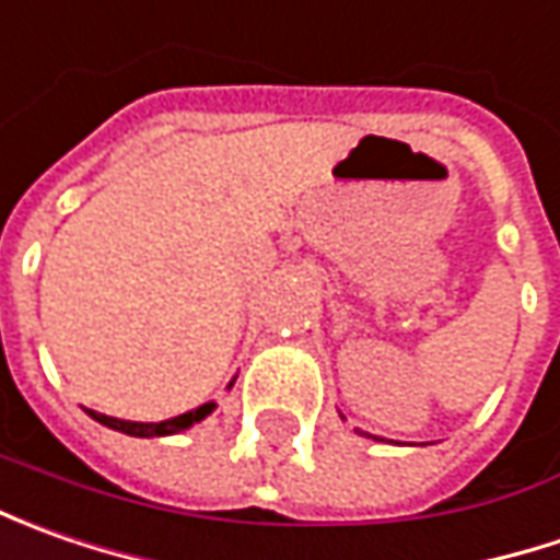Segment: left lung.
<instances>
[{
  "label": "left lung",
  "mask_w": 560,
  "mask_h": 560,
  "mask_svg": "<svg viewBox=\"0 0 560 560\" xmlns=\"http://www.w3.org/2000/svg\"><path fill=\"white\" fill-rule=\"evenodd\" d=\"M358 433H361V430H358ZM374 440H376V436H374Z\"/></svg>",
  "instance_id": "obj_1"
}]
</instances>
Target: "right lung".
<instances>
[{
  "label": "right lung",
  "mask_w": 560,
  "mask_h": 560,
  "mask_svg": "<svg viewBox=\"0 0 560 560\" xmlns=\"http://www.w3.org/2000/svg\"><path fill=\"white\" fill-rule=\"evenodd\" d=\"M236 376L226 383V389H233ZM218 408V401H205L199 408L186 411V415H177V418L162 420V423H140V420H120V418H108V415H98L93 408H86V415L93 420H98L102 427H112L118 433H127V436H140V440H152V436H174V433H184L189 427H196L199 420H205L211 411Z\"/></svg>",
  "instance_id": "right-lung-1"
}]
</instances>
